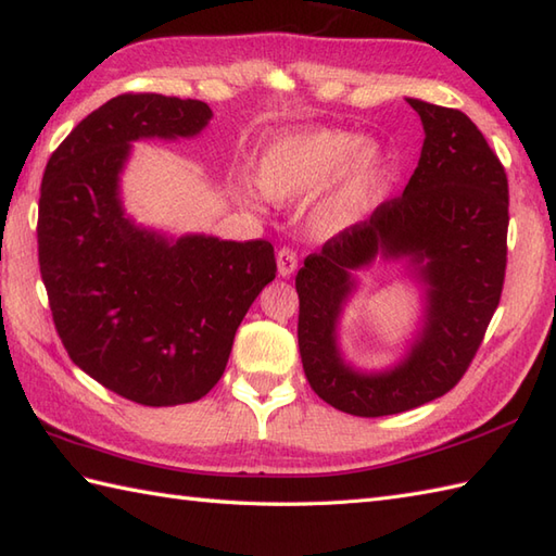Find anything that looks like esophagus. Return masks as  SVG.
Returning <instances> with one entry per match:
<instances>
[{
    "instance_id": "esophagus-1",
    "label": "esophagus",
    "mask_w": 556,
    "mask_h": 556,
    "mask_svg": "<svg viewBox=\"0 0 556 556\" xmlns=\"http://www.w3.org/2000/svg\"><path fill=\"white\" fill-rule=\"evenodd\" d=\"M299 267V255H295L293 249H279L277 253V269L281 277H291Z\"/></svg>"
}]
</instances>
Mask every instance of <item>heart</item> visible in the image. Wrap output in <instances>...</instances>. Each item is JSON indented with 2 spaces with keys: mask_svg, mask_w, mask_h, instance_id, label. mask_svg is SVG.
<instances>
[{
  "mask_svg": "<svg viewBox=\"0 0 556 556\" xmlns=\"http://www.w3.org/2000/svg\"><path fill=\"white\" fill-rule=\"evenodd\" d=\"M265 199L289 203L309 197L333 179L313 213V229L333 235L355 225L379 199L386 177L383 153L371 141L341 130H301L277 137L253 165ZM253 203L251 197H243Z\"/></svg>",
  "mask_w": 556,
  "mask_h": 556,
  "instance_id": "1",
  "label": "heart"
}]
</instances>
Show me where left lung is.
<instances>
[{
    "label": "left lung",
    "instance_id": "obj_1",
    "mask_svg": "<svg viewBox=\"0 0 556 556\" xmlns=\"http://www.w3.org/2000/svg\"><path fill=\"white\" fill-rule=\"evenodd\" d=\"M424 147L403 197L309 253L295 275L299 348L313 391L353 417H386L445 395L469 369L493 319L507 269V173L469 115L407 99ZM381 252L407 256L427 287L425 327L397 368L363 375L336 345L352 269Z\"/></svg>",
    "mask_w": 556,
    "mask_h": 556
}]
</instances>
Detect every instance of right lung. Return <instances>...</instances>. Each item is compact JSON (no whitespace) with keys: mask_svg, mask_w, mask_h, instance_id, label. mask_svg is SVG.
<instances>
[{"mask_svg":"<svg viewBox=\"0 0 556 556\" xmlns=\"http://www.w3.org/2000/svg\"><path fill=\"white\" fill-rule=\"evenodd\" d=\"M211 118L197 99L121 94L73 127L42 177L37 253L59 339L85 374L139 405L208 393L243 315L277 275L265 239H167L123 211L132 141L193 137Z\"/></svg>","mask_w":556,"mask_h":556,"instance_id":"1","label":"right lung"}]
</instances>
